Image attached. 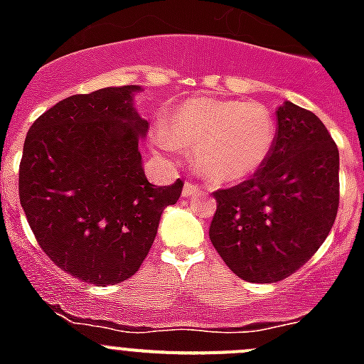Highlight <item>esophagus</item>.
<instances>
[{"label": "esophagus", "instance_id": "obj_1", "mask_svg": "<svg viewBox=\"0 0 364 364\" xmlns=\"http://www.w3.org/2000/svg\"><path fill=\"white\" fill-rule=\"evenodd\" d=\"M200 188L197 184H191V182H186L184 189H182V197H193V195H198Z\"/></svg>", "mask_w": 364, "mask_h": 364}]
</instances>
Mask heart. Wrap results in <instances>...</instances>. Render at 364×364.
I'll return each mask as SVG.
<instances>
[{"instance_id": "1", "label": "heart", "mask_w": 364, "mask_h": 364, "mask_svg": "<svg viewBox=\"0 0 364 364\" xmlns=\"http://www.w3.org/2000/svg\"><path fill=\"white\" fill-rule=\"evenodd\" d=\"M166 131L151 144L159 153L178 159L180 147H195L198 171L217 186L252 178L266 164L275 144V122L268 107L255 102L195 96L169 111Z\"/></svg>"}]
</instances>
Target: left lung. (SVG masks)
Returning a JSON list of instances; mask_svg holds the SVG:
<instances>
[{
    "mask_svg": "<svg viewBox=\"0 0 364 364\" xmlns=\"http://www.w3.org/2000/svg\"><path fill=\"white\" fill-rule=\"evenodd\" d=\"M215 198L210 239L228 268L247 282L282 281L311 259L336 222V142L314 112L284 102L264 166Z\"/></svg>",
    "mask_w": 364,
    "mask_h": 364,
    "instance_id": "1",
    "label": "left lung"
}]
</instances>
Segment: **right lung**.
<instances>
[{
    "label": "right lung",
    "instance_id": "obj_1",
    "mask_svg": "<svg viewBox=\"0 0 364 364\" xmlns=\"http://www.w3.org/2000/svg\"><path fill=\"white\" fill-rule=\"evenodd\" d=\"M140 85L74 95L28 129L19 164V202L54 264L87 284L129 279L156 237L182 180L153 186L138 142L147 120L133 98Z\"/></svg>",
    "mask_w": 364,
    "mask_h": 364
}]
</instances>
